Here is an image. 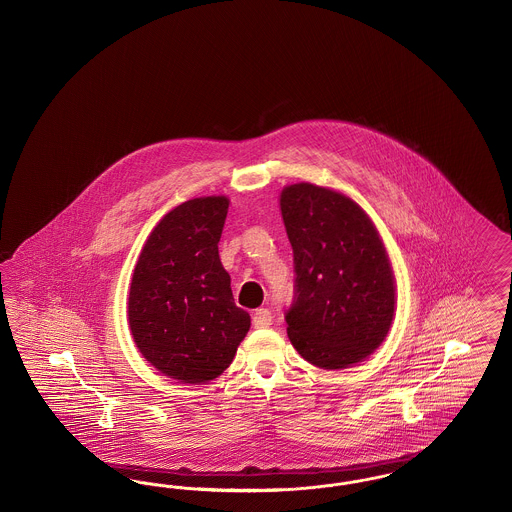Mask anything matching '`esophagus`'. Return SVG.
<instances>
[{
  "mask_svg": "<svg viewBox=\"0 0 512 512\" xmlns=\"http://www.w3.org/2000/svg\"><path fill=\"white\" fill-rule=\"evenodd\" d=\"M272 324V315L268 309H257L253 313V326L255 328H268Z\"/></svg>",
  "mask_w": 512,
  "mask_h": 512,
  "instance_id": "obj_1",
  "label": "esophagus"
}]
</instances>
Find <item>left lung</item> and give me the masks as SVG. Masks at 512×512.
Returning a JSON list of instances; mask_svg holds the SVG:
<instances>
[{"label":"left lung","instance_id":"8db88e82","mask_svg":"<svg viewBox=\"0 0 512 512\" xmlns=\"http://www.w3.org/2000/svg\"><path fill=\"white\" fill-rule=\"evenodd\" d=\"M293 249L288 338L311 365L341 370L370 357L395 318V276L374 222L349 195L299 182L280 194Z\"/></svg>","mask_w":512,"mask_h":512}]
</instances>
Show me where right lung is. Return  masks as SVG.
Instances as JSON below:
<instances>
[{
    "label": "right lung",
    "instance_id": "1",
    "mask_svg": "<svg viewBox=\"0 0 512 512\" xmlns=\"http://www.w3.org/2000/svg\"><path fill=\"white\" fill-rule=\"evenodd\" d=\"M228 205L226 195H207L174 207L147 236L132 272V340L149 365L182 384L220 376L251 326L220 263Z\"/></svg>",
    "mask_w": 512,
    "mask_h": 512
}]
</instances>
